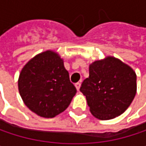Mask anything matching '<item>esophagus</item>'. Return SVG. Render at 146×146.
<instances>
[{
  "label": "esophagus",
  "mask_w": 146,
  "mask_h": 146,
  "mask_svg": "<svg viewBox=\"0 0 146 146\" xmlns=\"http://www.w3.org/2000/svg\"><path fill=\"white\" fill-rule=\"evenodd\" d=\"M80 86H81V83L78 82V83H76V84H75V87H76V89H77L78 90H79V88H80Z\"/></svg>",
  "instance_id": "1"
}]
</instances>
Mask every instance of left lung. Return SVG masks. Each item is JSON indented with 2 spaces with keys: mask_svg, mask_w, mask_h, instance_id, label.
Instances as JSON below:
<instances>
[{
  "mask_svg": "<svg viewBox=\"0 0 146 146\" xmlns=\"http://www.w3.org/2000/svg\"><path fill=\"white\" fill-rule=\"evenodd\" d=\"M136 90L135 72L112 56L91 63L90 76L80 87L90 112L101 120L112 119L123 113L133 102Z\"/></svg>",
  "mask_w": 146,
  "mask_h": 146,
  "instance_id": "obj_1",
  "label": "left lung"
}]
</instances>
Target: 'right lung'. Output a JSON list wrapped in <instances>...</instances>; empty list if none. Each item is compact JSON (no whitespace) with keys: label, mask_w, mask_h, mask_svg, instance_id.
<instances>
[{"label":"right lung","mask_w":146,"mask_h":146,"mask_svg":"<svg viewBox=\"0 0 146 146\" xmlns=\"http://www.w3.org/2000/svg\"><path fill=\"white\" fill-rule=\"evenodd\" d=\"M18 90L29 109L46 118L64 111L77 92L63 60L52 50L27 62L19 74Z\"/></svg>","instance_id":"1"}]
</instances>
